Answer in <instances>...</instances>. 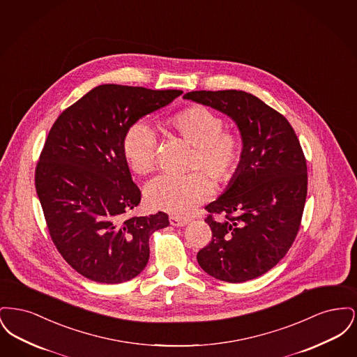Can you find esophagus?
<instances>
[{"label":"esophagus","mask_w":357,"mask_h":357,"mask_svg":"<svg viewBox=\"0 0 357 357\" xmlns=\"http://www.w3.org/2000/svg\"><path fill=\"white\" fill-rule=\"evenodd\" d=\"M170 223L172 225V226H176V227H182V226L187 225V221L186 220H182V218H179V217H174V215H171Z\"/></svg>","instance_id":"obj_1"}]
</instances>
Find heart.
Wrapping results in <instances>:
<instances>
[{"instance_id": "1", "label": "heart", "mask_w": 357, "mask_h": 357, "mask_svg": "<svg viewBox=\"0 0 357 357\" xmlns=\"http://www.w3.org/2000/svg\"><path fill=\"white\" fill-rule=\"evenodd\" d=\"M166 126L192 146L187 169H201L215 182H227L242 160L241 137L223 130V120L204 105H192L172 115ZM123 155L130 169L146 175L156 165V136L144 121H136L123 137ZM202 171L181 176L160 175L146 187V199L155 210L186 217L213 194V183Z\"/></svg>"}]
</instances>
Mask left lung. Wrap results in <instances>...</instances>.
<instances>
[{
    "mask_svg": "<svg viewBox=\"0 0 357 357\" xmlns=\"http://www.w3.org/2000/svg\"><path fill=\"white\" fill-rule=\"evenodd\" d=\"M183 99L211 107L237 124L243 155L223 194L207 204L211 242L199 266L226 282H245L271 271L298 233L307 190L306 160L294 130L255 95L194 91ZM213 213L224 217L215 220Z\"/></svg>",
    "mask_w": 357,
    "mask_h": 357,
    "instance_id": "8db88e82",
    "label": "left lung"
}]
</instances>
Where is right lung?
<instances>
[{
  "mask_svg": "<svg viewBox=\"0 0 357 357\" xmlns=\"http://www.w3.org/2000/svg\"><path fill=\"white\" fill-rule=\"evenodd\" d=\"M182 93L99 85L52 126L36 167V191L54 246L85 278L130 281L149 262L150 236L170 225L162 211L126 217L140 204V190L121 146L130 126Z\"/></svg>",
  "mask_w": 357,
  "mask_h": 357,
  "instance_id": "obj_1",
  "label": "right lung"
}]
</instances>
